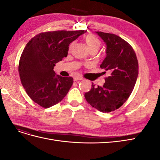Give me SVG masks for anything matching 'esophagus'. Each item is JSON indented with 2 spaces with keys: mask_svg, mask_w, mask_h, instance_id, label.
<instances>
[{
  "mask_svg": "<svg viewBox=\"0 0 160 160\" xmlns=\"http://www.w3.org/2000/svg\"><path fill=\"white\" fill-rule=\"evenodd\" d=\"M73 79H74V81H79V80H82V79H83V78H82V77H79V76L74 77Z\"/></svg>",
  "mask_w": 160,
  "mask_h": 160,
  "instance_id": "esophagus-1",
  "label": "esophagus"
}]
</instances>
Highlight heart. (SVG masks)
Returning a JSON list of instances; mask_svg holds the SVG:
<instances>
[{
  "label": "heart",
  "mask_w": 160,
  "mask_h": 160,
  "mask_svg": "<svg viewBox=\"0 0 160 160\" xmlns=\"http://www.w3.org/2000/svg\"><path fill=\"white\" fill-rule=\"evenodd\" d=\"M84 41L85 42V44L88 47V50L90 51H95L97 52L101 47V42L98 38L92 35H88L85 37ZM73 46V43L71 44L69 49H71Z\"/></svg>",
  "instance_id": "b5f03b06"
}]
</instances>
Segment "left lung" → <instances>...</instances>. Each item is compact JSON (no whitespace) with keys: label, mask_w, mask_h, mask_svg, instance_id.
Instances as JSON below:
<instances>
[{"label":"left lung","mask_w":160,"mask_h":160,"mask_svg":"<svg viewBox=\"0 0 160 160\" xmlns=\"http://www.w3.org/2000/svg\"><path fill=\"white\" fill-rule=\"evenodd\" d=\"M96 33L105 42L106 57L100 67L104 69L105 77L103 86L96 87L85 93V98L92 107L103 113L118 109L132 93L138 76V61L135 52L129 43L120 37L101 31Z\"/></svg>","instance_id":"8db88e82"}]
</instances>
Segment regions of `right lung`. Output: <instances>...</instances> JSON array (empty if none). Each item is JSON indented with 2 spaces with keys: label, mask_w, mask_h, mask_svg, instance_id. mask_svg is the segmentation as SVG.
Segmentation results:
<instances>
[{
  "label": "right lung",
  "mask_w": 160,
  "mask_h": 160,
  "mask_svg": "<svg viewBox=\"0 0 160 160\" xmlns=\"http://www.w3.org/2000/svg\"><path fill=\"white\" fill-rule=\"evenodd\" d=\"M86 31L41 32L24 49L18 65L21 83L36 103L49 108L62 101L73 83L71 77L56 75L55 64L68 54L69 46Z\"/></svg>",
  "instance_id": "1"
}]
</instances>
